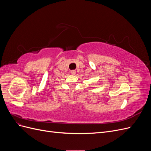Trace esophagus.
I'll list each match as a JSON object with an SVG mask.
<instances>
[{
	"instance_id": "esophagus-1",
	"label": "esophagus",
	"mask_w": 151,
	"mask_h": 151,
	"mask_svg": "<svg viewBox=\"0 0 151 151\" xmlns=\"http://www.w3.org/2000/svg\"><path fill=\"white\" fill-rule=\"evenodd\" d=\"M70 73L72 75H75L76 74V71L75 70H73L70 71Z\"/></svg>"
}]
</instances>
